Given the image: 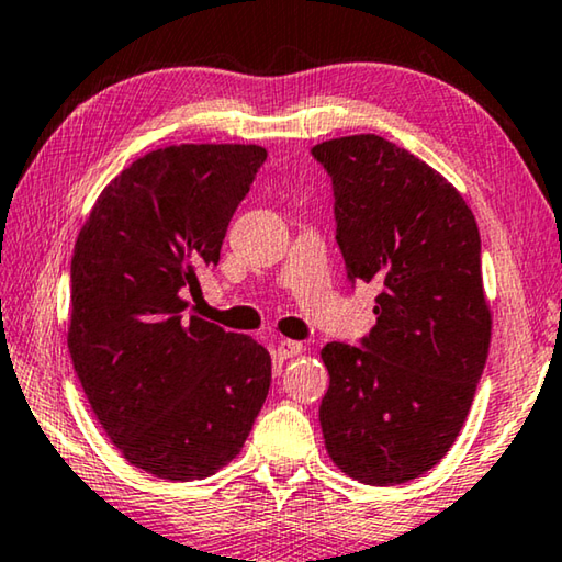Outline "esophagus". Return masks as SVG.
<instances>
[{
	"instance_id": "esophagus-1",
	"label": "esophagus",
	"mask_w": 562,
	"mask_h": 562,
	"mask_svg": "<svg viewBox=\"0 0 562 562\" xmlns=\"http://www.w3.org/2000/svg\"><path fill=\"white\" fill-rule=\"evenodd\" d=\"M302 350H305V347H302V342H295V340H282V342L278 345V358H280V360L297 358V355H302Z\"/></svg>"
}]
</instances>
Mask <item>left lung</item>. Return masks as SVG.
I'll return each instance as SVG.
<instances>
[{
	"mask_svg": "<svg viewBox=\"0 0 562 562\" xmlns=\"http://www.w3.org/2000/svg\"><path fill=\"white\" fill-rule=\"evenodd\" d=\"M333 177L347 278L375 282L362 347L327 342V456L364 485H400L448 456L483 375L490 305L473 210L440 172L378 135L313 147Z\"/></svg>",
	"mask_w": 562,
	"mask_h": 562,
	"instance_id": "obj_1",
	"label": "left lung"
}]
</instances>
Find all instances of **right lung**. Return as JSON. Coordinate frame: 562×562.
I'll return each mask as SVG.
<instances>
[{
	"mask_svg": "<svg viewBox=\"0 0 562 562\" xmlns=\"http://www.w3.org/2000/svg\"><path fill=\"white\" fill-rule=\"evenodd\" d=\"M265 159L260 145L155 149L104 187L79 229L69 355L104 432L155 477L215 475L270 390L260 342L180 315Z\"/></svg>",
	"mask_w": 562,
	"mask_h": 562,
	"instance_id": "1",
	"label": "right lung"
}]
</instances>
